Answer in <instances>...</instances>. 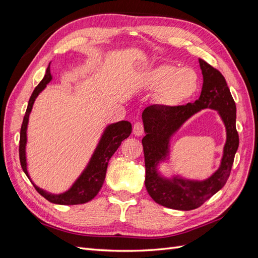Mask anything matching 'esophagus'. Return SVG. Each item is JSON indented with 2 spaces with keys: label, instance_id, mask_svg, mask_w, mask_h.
<instances>
[{
  "label": "esophagus",
  "instance_id": "esophagus-1",
  "mask_svg": "<svg viewBox=\"0 0 258 258\" xmlns=\"http://www.w3.org/2000/svg\"><path fill=\"white\" fill-rule=\"evenodd\" d=\"M144 132V126L141 121H137L134 126V134L137 137H141Z\"/></svg>",
  "mask_w": 258,
  "mask_h": 258
}]
</instances>
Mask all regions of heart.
I'll return each instance as SVG.
<instances>
[{
	"label": "heart",
	"mask_w": 258,
	"mask_h": 258,
	"mask_svg": "<svg viewBox=\"0 0 258 258\" xmlns=\"http://www.w3.org/2000/svg\"><path fill=\"white\" fill-rule=\"evenodd\" d=\"M200 80L191 68L161 64L153 69L147 87L160 90V100L169 105H177L192 98L199 90Z\"/></svg>",
	"instance_id": "b5f03b06"
}]
</instances>
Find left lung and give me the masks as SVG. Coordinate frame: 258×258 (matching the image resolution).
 Wrapping results in <instances>:
<instances>
[{
	"instance_id": "1",
	"label": "left lung",
	"mask_w": 258,
	"mask_h": 258,
	"mask_svg": "<svg viewBox=\"0 0 258 258\" xmlns=\"http://www.w3.org/2000/svg\"><path fill=\"white\" fill-rule=\"evenodd\" d=\"M204 75L201 95L194 103L178 106L151 105L142 113L144 131L142 139L145 159V187L155 202L174 210L189 211L201 205L220 190L227 182L239 146L236 129V103L222 73L199 59ZM204 108H212L225 123L228 139L221 166L205 181L185 180L176 176H160L157 166L167 159L169 139L188 118Z\"/></svg>"
}]
</instances>
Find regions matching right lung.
<instances>
[{"instance_id": "right-lung-1", "label": "right lung", "mask_w": 258, "mask_h": 258, "mask_svg": "<svg viewBox=\"0 0 258 258\" xmlns=\"http://www.w3.org/2000/svg\"><path fill=\"white\" fill-rule=\"evenodd\" d=\"M50 74V63L46 70V74L42 82L38 84L32 95L30 97L28 107L26 111V115L23 117V121L20 129V140H19V158L20 165L23 170V172L30 178V175L27 170V158H26V144H27V128L29 122V116L31 111H32L33 103L36 97L40 95L41 91L45 89L47 84L51 81ZM131 123L127 120H121L115 123H111L105 128L102 137H101L99 144L96 148L95 153L92 154L90 161L83 171V173L80 177L76 179L75 183L72 185L71 188L67 190L63 194L53 195L43 190L40 187H37L32 181L33 186L37 192L47 199L48 201L56 205H81L86 204L91 199L97 196V194L101 189L105 179L106 169L108 165V160L111 159L113 154L117 151L121 142L124 139H127L131 134Z\"/></svg>"}]
</instances>
